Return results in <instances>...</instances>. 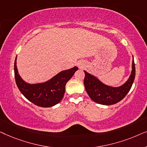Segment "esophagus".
Instances as JSON below:
<instances>
[{
  "mask_svg": "<svg viewBox=\"0 0 147 147\" xmlns=\"http://www.w3.org/2000/svg\"><path fill=\"white\" fill-rule=\"evenodd\" d=\"M77 65L80 68H83V67L84 66V64L83 63H82V62H78V63H77Z\"/></svg>",
  "mask_w": 147,
  "mask_h": 147,
  "instance_id": "34e87169",
  "label": "esophagus"
}]
</instances>
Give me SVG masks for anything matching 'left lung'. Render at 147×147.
Here are the masks:
<instances>
[{
  "label": "left lung",
  "instance_id": "left-lung-1",
  "mask_svg": "<svg viewBox=\"0 0 147 147\" xmlns=\"http://www.w3.org/2000/svg\"><path fill=\"white\" fill-rule=\"evenodd\" d=\"M85 73L84 86L90 98L96 103L102 105H112L118 103L130 91L135 78V65L132 60L131 74L127 81L119 87L106 85L95 76L84 71Z\"/></svg>",
  "mask_w": 147,
  "mask_h": 147
}]
</instances>
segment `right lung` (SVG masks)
Segmentation results:
<instances>
[{
  "mask_svg": "<svg viewBox=\"0 0 147 147\" xmlns=\"http://www.w3.org/2000/svg\"><path fill=\"white\" fill-rule=\"evenodd\" d=\"M14 69L16 84L22 94L36 106L47 108L56 105L62 100L65 94L66 83L71 79L78 67H74L61 71L47 82L33 84L27 83L20 76L17 67V57Z\"/></svg>",
  "mask_w": 147,
  "mask_h": 147,
  "instance_id": "1",
  "label": "right lung"
}]
</instances>
